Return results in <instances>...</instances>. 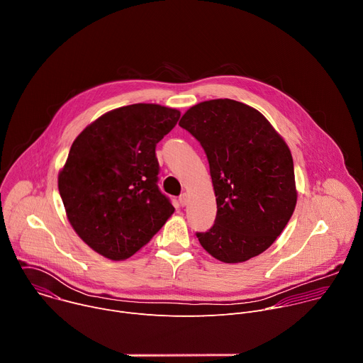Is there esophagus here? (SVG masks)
<instances>
[{
	"label": "esophagus",
	"mask_w": 363,
	"mask_h": 363,
	"mask_svg": "<svg viewBox=\"0 0 363 363\" xmlns=\"http://www.w3.org/2000/svg\"><path fill=\"white\" fill-rule=\"evenodd\" d=\"M178 201H179V203H181L182 206H185V205H186V202H188V195H186V194H182V195L179 196V199H178Z\"/></svg>",
	"instance_id": "esophagus-1"
}]
</instances>
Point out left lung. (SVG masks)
I'll list each match as a JSON object with an SVG mask.
<instances>
[{
  "instance_id": "8db88e82",
  "label": "left lung",
  "mask_w": 363,
  "mask_h": 363,
  "mask_svg": "<svg viewBox=\"0 0 363 363\" xmlns=\"http://www.w3.org/2000/svg\"><path fill=\"white\" fill-rule=\"evenodd\" d=\"M179 126L202 146L210 164L217 217L201 245L223 263L266 251L287 225L297 201L289 146L269 121L231 99L198 103Z\"/></svg>"
}]
</instances>
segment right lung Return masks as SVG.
<instances>
[{
  "instance_id": "add662e5",
  "label": "right lung",
  "mask_w": 363,
  "mask_h": 363,
  "mask_svg": "<svg viewBox=\"0 0 363 363\" xmlns=\"http://www.w3.org/2000/svg\"><path fill=\"white\" fill-rule=\"evenodd\" d=\"M179 116L177 109L136 103L100 116L73 142L59 192L77 235L103 257L129 258L174 214L158 186L155 149Z\"/></svg>"
}]
</instances>
